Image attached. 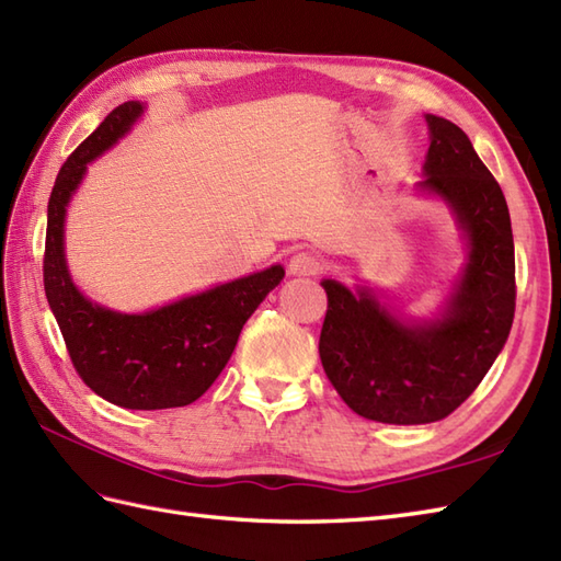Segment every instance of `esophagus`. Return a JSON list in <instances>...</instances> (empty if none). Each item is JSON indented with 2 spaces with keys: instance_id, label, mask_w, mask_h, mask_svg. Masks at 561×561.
<instances>
[{
  "instance_id": "obj_1",
  "label": "esophagus",
  "mask_w": 561,
  "mask_h": 561,
  "mask_svg": "<svg viewBox=\"0 0 561 561\" xmlns=\"http://www.w3.org/2000/svg\"><path fill=\"white\" fill-rule=\"evenodd\" d=\"M321 268H323L321 259L311 252H297L288 264V271L293 276H317Z\"/></svg>"
}]
</instances>
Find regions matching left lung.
Instances as JSON below:
<instances>
[{
	"label": "left lung",
	"mask_w": 561,
	"mask_h": 561,
	"mask_svg": "<svg viewBox=\"0 0 561 561\" xmlns=\"http://www.w3.org/2000/svg\"><path fill=\"white\" fill-rule=\"evenodd\" d=\"M431 147L419 183L443 197L469 242L440 319L404 323L366 288L323 280L319 354L345 404L380 423H433L478 388L507 343L516 307L514 238L502 187L453 121L426 116Z\"/></svg>",
	"instance_id": "8db88e82"
}]
</instances>
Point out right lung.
<instances>
[{"instance_id":"right-lung-1","label":"right lung","mask_w":561,"mask_h":561,"mask_svg":"<svg viewBox=\"0 0 561 561\" xmlns=\"http://www.w3.org/2000/svg\"><path fill=\"white\" fill-rule=\"evenodd\" d=\"M140 114V102L116 106L66 159L49 195L43 276L47 302L83 383L123 409H171L209 390L233 354L244 321L285 271L276 264L145 313L112 311L83 297L66 268V204L88 163L116 145Z\"/></svg>"}]
</instances>
